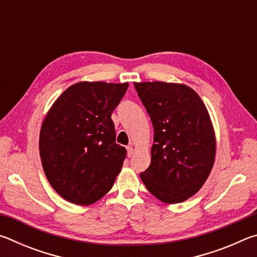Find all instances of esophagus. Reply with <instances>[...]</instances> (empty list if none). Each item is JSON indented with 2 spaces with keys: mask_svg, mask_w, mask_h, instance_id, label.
<instances>
[{
  "mask_svg": "<svg viewBox=\"0 0 257 257\" xmlns=\"http://www.w3.org/2000/svg\"><path fill=\"white\" fill-rule=\"evenodd\" d=\"M134 152H135V149L133 146L127 147V156H128V158H132V156L134 155Z\"/></svg>",
  "mask_w": 257,
  "mask_h": 257,
  "instance_id": "34e87169",
  "label": "esophagus"
}]
</instances>
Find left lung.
Segmentation results:
<instances>
[{
	"instance_id": "obj_1",
	"label": "left lung",
	"mask_w": 257,
	"mask_h": 257,
	"mask_svg": "<svg viewBox=\"0 0 257 257\" xmlns=\"http://www.w3.org/2000/svg\"><path fill=\"white\" fill-rule=\"evenodd\" d=\"M154 128L151 164L141 178L164 203H181L201 189L215 158L210 115L190 87L169 82H135Z\"/></svg>"
}]
</instances>
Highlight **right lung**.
Segmentation results:
<instances>
[{
	"label": "right lung",
	"instance_id": "1",
	"mask_svg": "<svg viewBox=\"0 0 257 257\" xmlns=\"http://www.w3.org/2000/svg\"><path fill=\"white\" fill-rule=\"evenodd\" d=\"M127 88L128 82H78L64 90L43 121V169L67 201L88 205L114 184L127 152L115 143L111 114Z\"/></svg>",
	"mask_w": 257,
	"mask_h": 257
}]
</instances>
